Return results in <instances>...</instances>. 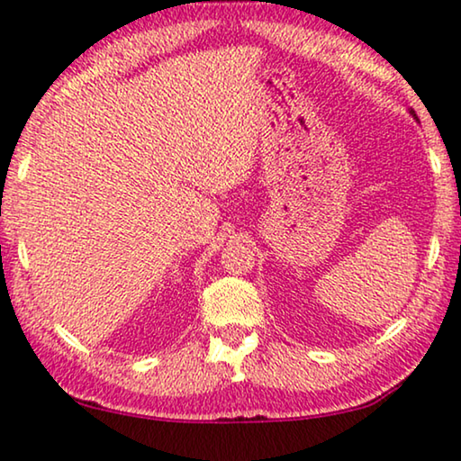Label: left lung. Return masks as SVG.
Returning a JSON list of instances; mask_svg holds the SVG:
<instances>
[{"instance_id": "1", "label": "left lung", "mask_w": 461, "mask_h": 461, "mask_svg": "<svg viewBox=\"0 0 461 461\" xmlns=\"http://www.w3.org/2000/svg\"><path fill=\"white\" fill-rule=\"evenodd\" d=\"M411 113H413V118H415V112H411Z\"/></svg>"}]
</instances>
